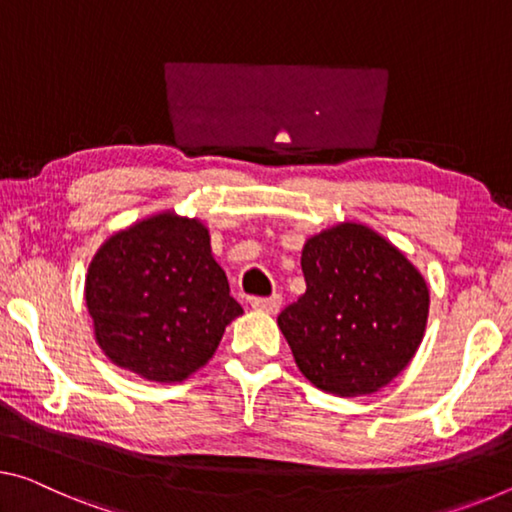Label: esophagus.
<instances>
[{"label": "esophagus", "mask_w": 512, "mask_h": 512, "mask_svg": "<svg viewBox=\"0 0 512 512\" xmlns=\"http://www.w3.org/2000/svg\"><path fill=\"white\" fill-rule=\"evenodd\" d=\"M251 306L256 311H265V313H277L281 309V295H272V297H256L251 300Z\"/></svg>", "instance_id": "obj_1"}]
</instances>
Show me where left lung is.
I'll return each instance as SVG.
<instances>
[{"label":"left lung","mask_w":512,"mask_h":512,"mask_svg":"<svg viewBox=\"0 0 512 512\" xmlns=\"http://www.w3.org/2000/svg\"><path fill=\"white\" fill-rule=\"evenodd\" d=\"M306 293L279 329L309 382L334 396L387 387L419 350L428 286L400 251L361 224H338L302 249Z\"/></svg>","instance_id":"1"}]
</instances>
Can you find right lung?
<instances>
[{"label": "right lung", "instance_id": "right-lung-1", "mask_svg": "<svg viewBox=\"0 0 512 512\" xmlns=\"http://www.w3.org/2000/svg\"><path fill=\"white\" fill-rule=\"evenodd\" d=\"M96 341L116 366L183 382L215 355L242 313L199 219L148 217L98 249L86 274Z\"/></svg>", "mask_w": 512, "mask_h": 512}]
</instances>
